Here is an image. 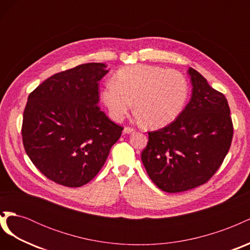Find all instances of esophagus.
<instances>
[{"label":"esophagus","instance_id":"esophagus-1","mask_svg":"<svg viewBox=\"0 0 250 250\" xmlns=\"http://www.w3.org/2000/svg\"><path fill=\"white\" fill-rule=\"evenodd\" d=\"M133 131H134V129H133V128H131V127H125L124 129H123V133H125V134L132 133Z\"/></svg>","mask_w":250,"mask_h":250}]
</instances>
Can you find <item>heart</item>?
<instances>
[{"mask_svg": "<svg viewBox=\"0 0 250 250\" xmlns=\"http://www.w3.org/2000/svg\"><path fill=\"white\" fill-rule=\"evenodd\" d=\"M188 97V83L175 70L149 64L125 66L102 90V100L112 120L121 121L133 104L135 117L151 128L173 122L183 111Z\"/></svg>", "mask_w": 250, "mask_h": 250, "instance_id": "1", "label": "heart"}]
</instances>
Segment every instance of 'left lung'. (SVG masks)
<instances>
[{
	"instance_id": "left-lung-1",
	"label": "left lung",
	"mask_w": 250,
	"mask_h": 250,
	"mask_svg": "<svg viewBox=\"0 0 250 250\" xmlns=\"http://www.w3.org/2000/svg\"><path fill=\"white\" fill-rule=\"evenodd\" d=\"M192 97L171 124L149 132L142 162L151 180L167 193L199 187L214 175L228 154L232 123L228 100L190 67Z\"/></svg>"
}]
</instances>
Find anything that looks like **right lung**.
I'll return each instance as SVG.
<instances>
[{
    "label": "right lung",
    "mask_w": 250,
    "mask_h": 250,
    "mask_svg": "<svg viewBox=\"0 0 250 250\" xmlns=\"http://www.w3.org/2000/svg\"><path fill=\"white\" fill-rule=\"evenodd\" d=\"M107 65L89 62L44 80L29 95L21 135L30 160L56 184L89 183L123 128L100 110L99 81Z\"/></svg>",
    "instance_id": "add662e5"
}]
</instances>
